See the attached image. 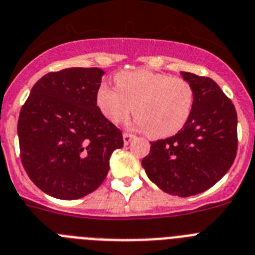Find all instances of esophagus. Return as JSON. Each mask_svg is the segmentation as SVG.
I'll list each match as a JSON object with an SVG mask.
<instances>
[{
  "instance_id": "esophagus-1",
  "label": "esophagus",
  "mask_w": 255,
  "mask_h": 255,
  "mask_svg": "<svg viewBox=\"0 0 255 255\" xmlns=\"http://www.w3.org/2000/svg\"><path fill=\"white\" fill-rule=\"evenodd\" d=\"M133 138H134L133 134L127 133V132H126V133H123V142H124V145L129 144V142H131V141L133 140Z\"/></svg>"
}]
</instances>
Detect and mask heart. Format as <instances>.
Masks as SVG:
<instances>
[{
    "label": "heart",
    "instance_id": "1",
    "mask_svg": "<svg viewBox=\"0 0 255 255\" xmlns=\"http://www.w3.org/2000/svg\"><path fill=\"white\" fill-rule=\"evenodd\" d=\"M118 89L98 87L96 102L111 123L123 122L133 109L134 127L145 129L151 138H166L181 131L193 113V87L181 78L138 70L119 72Z\"/></svg>",
    "mask_w": 255,
    "mask_h": 255
}]
</instances>
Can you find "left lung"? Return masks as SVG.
Returning a JSON list of instances; mask_svg holds the SVG:
<instances>
[{
  "instance_id": "obj_1",
  "label": "left lung",
  "mask_w": 255,
  "mask_h": 255,
  "mask_svg": "<svg viewBox=\"0 0 255 255\" xmlns=\"http://www.w3.org/2000/svg\"><path fill=\"white\" fill-rule=\"evenodd\" d=\"M194 89L188 123L175 136L150 142L141 164L158 188L172 196L202 193L227 174L237 151V114L210 78L180 72Z\"/></svg>"
}]
</instances>
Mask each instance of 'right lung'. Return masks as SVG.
<instances>
[{
	"mask_svg": "<svg viewBox=\"0 0 255 255\" xmlns=\"http://www.w3.org/2000/svg\"><path fill=\"white\" fill-rule=\"evenodd\" d=\"M101 68L49 72L33 85L18 121L23 167L37 188L59 200H78L105 180L122 132L96 102Z\"/></svg>",
	"mask_w": 255,
	"mask_h": 255,
	"instance_id": "obj_1",
	"label": "right lung"
}]
</instances>
